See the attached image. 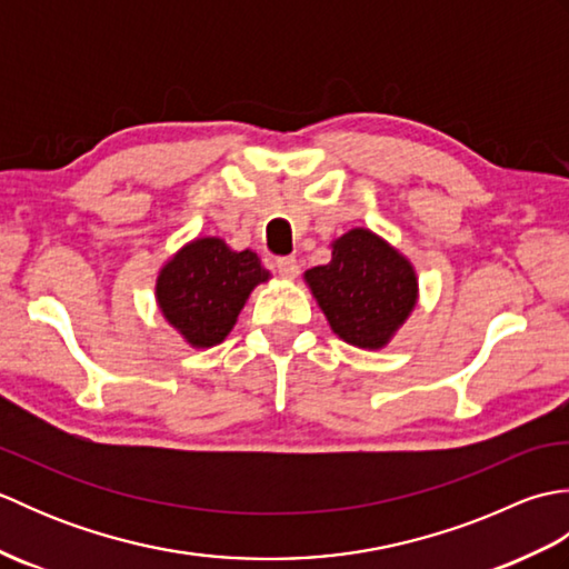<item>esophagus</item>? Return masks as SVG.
Instances as JSON below:
<instances>
[{"mask_svg":"<svg viewBox=\"0 0 569 569\" xmlns=\"http://www.w3.org/2000/svg\"><path fill=\"white\" fill-rule=\"evenodd\" d=\"M276 271H278V276H283V278H296L298 271H300V266L293 257H278L276 259Z\"/></svg>","mask_w":569,"mask_h":569,"instance_id":"obj_1","label":"esophagus"}]
</instances>
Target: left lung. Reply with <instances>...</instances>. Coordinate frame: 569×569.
Wrapping results in <instances>:
<instances>
[{
	"label": "left lung",
	"instance_id": "1",
	"mask_svg": "<svg viewBox=\"0 0 569 569\" xmlns=\"http://www.w3.org/2000/svg\"><path fill=\"white\" fill-rule=\"evenodd\" d=\"M306 281L335 335L379 349L401 328L418 300L413 266L369 229L332 244V261L306 271Z\"/></svg>",
	"mask_w": 569,
	"mask_h": 569
}]
</instances>
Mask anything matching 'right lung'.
<instances>
[{
	"label": "right lung",
	"instance_id": "add662e5",
	"mask_svg": "<svg viewBox=\"0 0 569 569\" xmlns=\"http://www.w3.org/2000/svg\"><path fill=\"white\" fill-rule=\"evenodd\" d=\"M269 281L253 251H232L222 239L190 241L168 261L156 298L163 318L192 347L220 345L234 328L253 286Z\"/></svg>",
	"mask_w": 569,
	"mask_h": 569
}]
</instances>
